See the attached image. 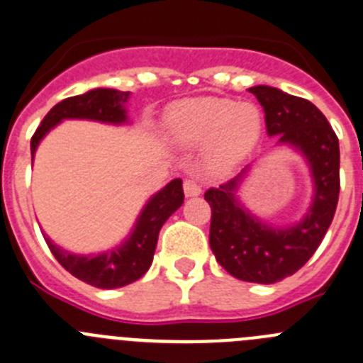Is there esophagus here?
Listing matches in <instances>:
<instances>
[{
    "label": "esophagus",
    "mask_w": 363,
    "mask_h": 363,
    "mask_svg": "<svg viewBox=\"0 0 363 363\" xmlns=\"http://www.w3.org/2000/svg\"><path fill=\"white\" fill-rule=\"evenodd\" d=\"M184 193L186 196H199L200 193H202V186H200L196 181H193V179H186Z\"/></svg>",
    "instance_id": "obj_1"
}]
</instances>
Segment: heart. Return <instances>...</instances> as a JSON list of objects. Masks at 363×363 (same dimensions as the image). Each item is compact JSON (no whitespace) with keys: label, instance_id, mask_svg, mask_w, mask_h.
Wrapping results in <instances>:
<instances>
[{"label":"heart","instance_id":"b5f03b06","mask_svg":"<svg viewBox=\"0 0 363 363\" xmlns=\"http://www.w3.org/2000/svg\"><path fill=\"white\" fill-rule=\"evenodd\" d=\"M262 117L255 104L234 103L225 97L182 101L164 118L167 135L175 145L203 147L206 163L214 172L238 167L255 147Z\"/></svg>","mask_w":363,"mask_h":363}]
</instances>
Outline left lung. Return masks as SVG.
I'll return each instance as SVG.
<instances>
[{
    "mask_svg": "<svg viewBox=\"0 0 363 363\" xmlns=\"http://www.w3.org/2000/svg\"><path fill=\"white\" fill-rule=\"evenodd\" d=\"M248 90L264 108L267 135L279 136V143L294 147L308 161L314 200L301 221L269 227L246 211L235 195L245 168L203 195L211 206L209 245L221 267L235 279L275 284L305 266L332 223L340 191L339 138L311 101L266 84Z\"/></svg>",
    "mask_w": 363,
    "mask_h": 363,
    "instance_id": "1",
    "label": "left lung"
}]
</instances>
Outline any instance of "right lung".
Listing matches in <instances>:
<instances>
[{
  "label": "right lung",
  "instance_id": "1",
  "mask_svg": "<svg viewBox=\"0 0 363 363\" xmlns=\"http://www.w3.org/2000/svg\"><path fill=\"white\" fill-rule=\"evenodd\" d=\"M128 99L129 92H121L113 88H96L83 96L63 99L62 103L51 108L35 135L31 136V163L40 140L65 118H86V121L106 122V124L128 122V111L124 108ZM182 202H184L182 181L174 179L147 202L136 220L131 235L121 246L99 255H74L58 248L45 234L42 235L55 259L70 275L99 289H117L136 282L145 275L152 264L161 227L182 206Z\"/></svg>",
  "mask_w": 363,
  "mask_h": 363
}]
</instances>
